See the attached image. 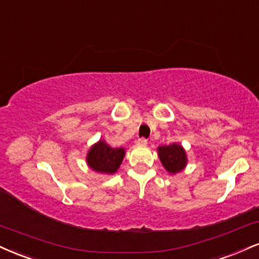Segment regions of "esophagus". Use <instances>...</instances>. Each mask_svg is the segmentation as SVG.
I'll list each match as a JSON object with an SVG mask.
<instances>
[{
	"label": "esophagus",
	"mask_w": 259,
	"mask_h": 259,
	"mask_svg": "<svg viewBox=\"0 0 259 259\" xmlns=\"http://www.w3.org/2000/svg\"><path fill=\"white\" fill-rule=\"evenodd\" d=\"M136 145H138V146H146V145H147V140H146V139H139L138 140V141H136Z\"/></svg>",
	"instance_id": "obj_1"
}]
</instances>
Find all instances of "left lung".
I'll return each mask as SVG.
<instances>
[{
	"label": "left lung",
	"mask_w": 259,
	"mask_h": 259,
	"mask_svg": "<svg viewBox=\"0 0 259 259\" xmlns=\"http://www.w3.org/2000/svg\"><path fill=\"white\" fill-rule=\"evenodd\" d=\"M158 157H159L164 169L171 175H176V174L185 170L187 164H188V158H187L185 148L177 142L166 146H159L158 147Z\"/></svg>",
	"instance_id": "left-lung-1"
}]
</instances>
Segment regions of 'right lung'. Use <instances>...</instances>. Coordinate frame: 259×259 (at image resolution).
Instances as JSON below:
<instances>
[{
    "instance_id": "obj_1",
    "label": "right lung",
    "mask_w": 259,
    "mask_h": 259,
    "mask_svg": "<svg viewBox=\"0 0 259 259\" xmlns=\"http://www.w3.org/2000/svg\"><path fill=\"white\" fill-rule=\"evenodd\" d=\"M125 155L123 147L113 148L105 140H99L87 153V164L93 171L104 175H113L119 169Z\"/></svg>"
}]
</instances>
